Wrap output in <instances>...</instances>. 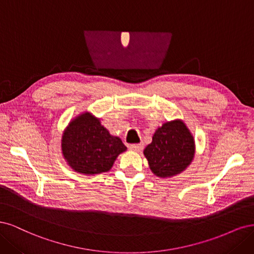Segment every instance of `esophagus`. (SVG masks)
I'll list each match as a JSON object with an SVG mask.
<instances>
[{"label":"esophagus","mask_w":254,"mask_h":254,"mask_svg":"<svg viewBox=\"0 0 254 254\" xmlns=\"http://www.w3.org/2000/svg\"><path fill=\"white\" fill-rule=\"evenodd\" d=\"M128 148L132 151H136L139 152L143 149V143H135V144H130Z\"/></svg>","instance_id":"obj_1"}]
</instances>
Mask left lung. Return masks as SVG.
Masks as SVG:
<instances>
[{"label": "left lung", "mask_w": 254, "mask_h": 254, "mask_svg": "<svg viewBox=\"0 0 254 254\" xmlns=\"http://www.w3.org/2000/svg\"><path fill=\"white\" fill-rule=\"evenodd\" d=\"M143 155L154 175L160 178L177 176L194 159V137L182 119L167 121L155 130Z\"/></svg>", "instance_id": "1"}]
</instances>
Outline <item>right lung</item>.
Instances as JSON below:
<instances>
[{
  "label": "right lung",
  "instance_id": "add662e5",
  "mask_svg": "<svg viewBox=\"0 0 254 254\" xmlns=\"http://www.w3.org/2000/svg\"><path fill=\"white\" fill-rule=\"evenodd\" d=\"M61 151L67 165L79 174L97 175L109 172L127 146L110 134L100 118L84 111L73 117L64 128Z\"/></svg>",
  "mask_w": 254,
  "mask_h": 254
}]
</instances>
